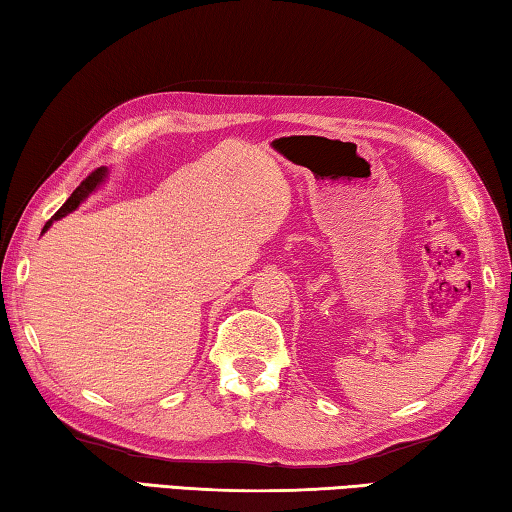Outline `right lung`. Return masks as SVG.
I'll use <instances>...</instances> for the list:
<instances>
[{
  "mask_svg": "<svg viewBox=\"0 0 512 512\" xmlns=\"http://www.w3.org/2000/svg\"><path fill=\"white\" fill-rule=\"evenodd\" d=\"M104 174H106V170H104V167H99V170H95V172H92V174H88V177H86V179H83V181L79 183V188L72 192V195H70V199H67V201H65V204H63L61 208H58V211H56V215L52 217V220H61V217H63V215H67V213H72V211H74V208H77V206L81 204V201H83V199H86V197L90 195V192H92V190H95V188L99 186V183H102V179H104ZM52 220H49V222L45 224V229H43V231H47V229H49V224H52Z\"/></svg>",
  "mask_w": 512,
  "mask_h": 512,
  "instance_id": "add662e5",
  "label": "right lung"
}]
</instances>
